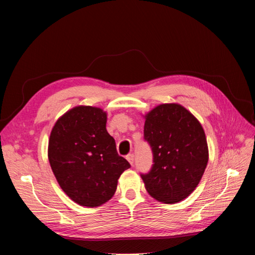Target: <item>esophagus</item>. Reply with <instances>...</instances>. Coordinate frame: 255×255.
Returning <instances> with one entry per match:
<instances>
[{"mask_svg": "<svg viewBox=\"0 0 255 255\" xmlns=\"http://www.w3.org/2000/svg\"><path fill=\"white\" fill-rule=\"evenodd\" d=\"M127 159L128 160V163L130 164V165H134V154H128V155H127Z\"/></svg>", "mask_w": 255, "mask_h": 255, "instance_id": "1", "label": "esophagus"}]
</instances>
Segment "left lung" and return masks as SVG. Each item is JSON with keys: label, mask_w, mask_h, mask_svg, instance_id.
I'll use <instances>...</instances> for the list:
<instances>
[{"label": "left lung", "mask_w": 255, "mask_h": 255, "mask_svg": "<svg viewBox=\"0 0 255 255\" xmlns=\"http://www.w3.org/2000/svg\"><path fill=\"white\" fill-rule=\"evenodd\" d=\"M143 139L153 164L140 173L145 189L164 203L180 202L195 190L208 160L200 122L179 104H161L145 116Z\"/></svg>", "instance_id": "left-lung-1"}]
</instances>
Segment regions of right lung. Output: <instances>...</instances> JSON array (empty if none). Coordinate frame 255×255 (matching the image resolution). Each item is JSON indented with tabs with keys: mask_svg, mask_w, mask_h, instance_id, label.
<instances>
[{
	"mask_svg": "<svg viewBox=\"0 0 255 255\" xmlns=\"http://www.w3.org/2000/svg\"><path fill=\"white\" fill-rule=\"evenodd\" d=\"M49 161L66 194L80 205L99 206L114 196L121 173L130 167L106 130V114L78 106L54 126Z\"/></svg>",
	"mask_w": 255,
	"mask_h": 255,
	"instance_id": "1",
	"label": "right lung"
}]
</instances>
